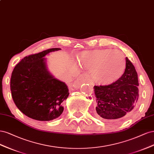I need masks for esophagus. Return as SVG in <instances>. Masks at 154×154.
<instances>
[{
	"mask_svg": "<svg viewBox=\"0 0 154 154\" xmlns=\"http://www.w3.org/2000/svg\"><path fill=\"white\" fill-rule=\"evenodd\" d=\"M87 75L86 74L83 73L81 74V75H79V78L77 79V81H75V82L74 83V85H75V87H78L82 82H84V81H86V79H87Z\"/></svg>",
	"mask_w": 154,
	"mask_h": 154,
	"instance_id": "34e87169",
	"label": "esophagus"
}]
</instances>
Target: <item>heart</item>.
Masks as SVG:
<instances>
[{"label": "heart", "mask_w": 154, "mask_h": 154, "mask_svg": "<svg viewBox=\"0 0 154 154\" xmlns=\"http://www.w3.org/2000/svg\"><path fill=\"white\" fill-rule=\"evenodd\" d=\"M82 66L91 69V75L97 83L108 86L116 82L125 71V58L118 50H93L81 54Z\"/></svg>", "instance_id": "heart-1"}]
</instances>
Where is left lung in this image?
I'll list each match as a JSON object with an SVG mask.
<instances>
[{"instance_id":"obj_1","label":"left lung","mask_w":154,"mask_h":154,"mask_svg":"<svg viewBox=\"0 0 154 154\" xmlns=\"http://www.w3.org/2000/svg\"><path fill=\"white\" fill-rule=\"evenodd\" d=\"M122 76L111 85L95 86L97 106L96 116L101 120H115L128 116L134 110L139 97L137 73L127 57Z\"/></svg>"}]
</instances>
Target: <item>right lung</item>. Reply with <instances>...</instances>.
I'll return each instance as SVG.
<instances>
[{"mask_svg":"<svg viewBox=\"0 0 154 154\" xmlns=\"http://www.w3.org/2000/svg\"><path fill=\"white\" fill-rule=\"evenodd\" d=\"M59 50L49 48L25 57L13 69L10 81L13 100L20 111L34 120H52L63 112V104L69 95L68 86L48 71L44 57Z\"/></svg>","mask_w":154,"mask_h":154,"instance_id":"1","label":"right lung"}]
</instances>
